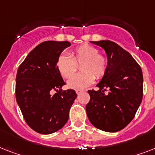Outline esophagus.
Wrapping results in <instances>:
<instances>
[{"label":"esophagus","mask_w":155,"mask_h":155,"mask_svg":"<svg viewBox=\"0 0 155 155\" xmlns=\"http://www.w3.org/2000/svg\"><path fill=\"white\" fill-rule=\"evenodd\" d=\"M82 92H83V90H76V91H75V92H76V94H77V95H79L80 93H81Z\"/></svg>","instance_id":"34e87169"}]
</instances>
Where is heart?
Masks as SVG:
<instances>
[{"instance_id":"obj_1","label":"heart","mask_w":155,"mask_h":155,"mask_svg":"<svg viewBox=\"0 0 155 155\" xmlns=\"http://www.w3.org/2000/svg\"><path fill=\"white\" fill-rule=\"evenodd\" d=\"M82 64L84 73L74 76L68 81V87L80 90L88 87L94 82L95 77H102L107 68V59L99 54V51L90 45H82L71 54H63L57 60V69L63 78L71 77L76 71L77 65Z\"/></svg>"}]
</instances>
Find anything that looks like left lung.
<instances>
[{
	"mask_svg": "<svg viewBox=\"0 0 155 155\" xmlns=\"http://www.w3.org/2000/svg\"><path fill=\"white\" fill-rule=\"evenodd\" d=\"M102 47L107 55V68L99 90H89L86 113L95 127L106 132H117L134 117L143 94L142 69L131 54L109 40L91 41ZM109 92H106V89Z\"/></svg>",
	"mask_w": 155,
	"mask_h": 155,
	"instance_id": "1",
	"label": "left lung"
}]
</instances>
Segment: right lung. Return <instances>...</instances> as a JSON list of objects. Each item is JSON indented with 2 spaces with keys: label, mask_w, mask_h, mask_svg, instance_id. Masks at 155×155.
Wrapping results in <instances>:
<instances>
[{
  "label": "right lung",
  "mask_w": 155,
  "mask_h": 155,
  "mask_svg": "<svg viewBox=\"0 0 155 155\" xmlns=\"http://www.w3.org/2000/svg\"><path fill=\"white\" fill-rule=\"evenodd\" d=\"M69 42L47 41L29 53L19 66L16 77V100L25 122L42 134H50L64 126L69 111L77 97L68 89L57 69L61 53ZM53 91L56 93L51 94Z\"/></svg>",
  "instance_id": "add662e5"
}]
</instances>
